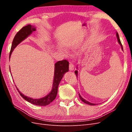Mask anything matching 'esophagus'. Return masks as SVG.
<instances>
[{"label":"esophagus","mask_w":132,"mask_h":132,"mask_svg":"<svg viewBox=\"0 0 132 132\" xmlns=\"http://www.w3.org/2000/svg\"><path fill=\"white\" fill-rule=\"evenodd\" d=\"M74 69V65L72 62L69 63V70H73Z\"/></svg>","instance_id":"34e87169"}]
</instances>
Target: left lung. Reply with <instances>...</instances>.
Wrapping results in <instances>:
<instances>
[{"instance_id": "8db88e82", "label": "left lung", "mask_w": 132, "mask_h": 132, "mask_svg": "<svg viewBox=\"0 0 132 132\" xmlns=\"http://www.w3.org/2000/svg\"><path fill=\"white\" fill-rule=\"evenodd\" d=\"M117 39H118V43H119V44H120V45L121 46L122 49V50L123 51V47H122V43H121V42L120 39H119V36H118V33H117ZM75 74L76 76H77V75H78V71H77V70H75ZM79 97H80V98L81 100L83 102H84L85 103H86V104H88V105H95V104H94V103H90V102H88V101H87L86 100H85L84 99V98L81 96L80 95V94H79Z\"/></svg>"}]
</instances>
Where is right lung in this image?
I'll list each match as a JSON object with an SVG mask.
<instances>
[{
    "mask_svg": "<svg viewBox=\"0 0 132 132\" xmlns=\"http://www.w3.org/2000/svg\"><path fill=\"white\" fill-rule=\"evenodd\" d=\"M36 31V28L34 26H31L29 24L25 26H23L21 29H20V30L18 32L14 38L13 42H12V45L9 54L10 57L12 52L13 51L15 48L21 42L24 40L28 36H29L33 31ZM54 69V76L52 90L51 92L48 95L42 98L34 99L23 95L17 88L18 92L22 97V98H24L25 100L27 101L28 102L31 103L32 104L37 106H47L49 105L51 102H52L56 97L58 93V86L64 76V74L65 73L69 71V62L66 59H64L62 60V61L57 62L55 64Z\"/></svg>",
    "mask_w": 132,
    "mask_h": 132,
    "instance_id": "right-lung-1",
    "label": "right lung"
}]
</instances>
